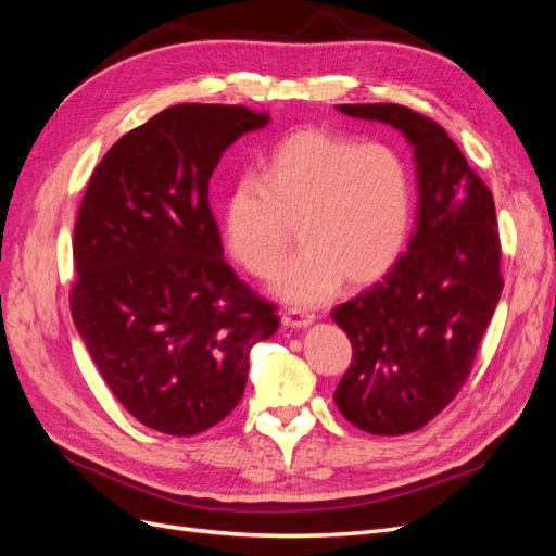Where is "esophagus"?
Returning <instances> with one entry per match:
<instances>
[{"mask_svg":"<svg viewBox=\"0 0 556 556\" xmlns=\"http://www.w3.org/2000/svg\"><path fill=\"white\" fill-rule=\"evenodd\" d=\"M313 319H315V315L299 313V311H282V315H280L282 327H288V329H304V327L313 325Z\"/></svg>","mask_w":556,"mask_h":556,"instance_id":"obj_1","label":"esophagus"}]
</instances>
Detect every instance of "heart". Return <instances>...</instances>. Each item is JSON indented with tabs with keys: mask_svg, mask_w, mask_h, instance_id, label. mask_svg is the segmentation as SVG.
I'll use <instances>...</instances> for the list:
<instances>
[{
	"mask_svg": "<svg viewBox=\"0 0 556 556\" xmlns=\"http://www.w3.org/2000/svg\"><path fill=\"white\" fill-rule=\"evenodd\" d=\"M410 215V176L390 146L308 127L276 143L260 162V178L231 185L223 237L250 276L271 280L296 227L304 250L285 266L276 290L290 304L317 306L341 280L364 288L390 271Z\"/></svg>",
	"mask_w": 556,
	"mask_h": 556,
	"instance_id": "heart-1",
	"label": "heart"
}]
</instances>
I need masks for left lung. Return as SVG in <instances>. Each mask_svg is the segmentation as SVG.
<instances>
[{"mask_svg":"<svg viewBox=\"0 0 556 556\" xmlns=\"http://www.w3.org/2000/svg\"><path fill=\"white\" fill-rule=\"evenodd\" d=\"M415 146L417 229L374 288L331 311L352 343L333 401L376 435L422 429L459 394L503 290L494 197L447 131L401 104H339Z\"/></svg>","mask_w":556,"mask_h":556,"instance_id":"1","label":"left lung"}]
</instances>
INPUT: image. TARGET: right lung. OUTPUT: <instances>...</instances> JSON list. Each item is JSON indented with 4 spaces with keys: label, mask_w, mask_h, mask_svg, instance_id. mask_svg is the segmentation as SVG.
I'll use <instances>...</instances> for the list:
<instances>
[{
    "label": "right lung",
    "mask_w": 556,
    "mask_h": 556,
    "mask_svg": "<svg viewBox=\"0 0 556 556\" xmlns=\"http://www.w3.org/2000/svg\"><path fill=\"white\" fill-rule=\"evenodd\" d=\"M268 123L233 104H176L117 139L74 225V325L141 425L197 435L239 406L248 352L276 306L231 271L208 204L225 150Z\"/></svg>",
    "instance_id": "add662e5"
}]
</instances>
